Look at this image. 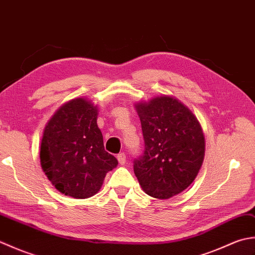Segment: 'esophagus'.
Segmentation results:
<instances>
[{
    "label": "esophagus",
    "instance_id": "esophagus-1",
    "mask_svg": "<svg viewBox=\"0 0 255 255\" xmlns=\"http://www.w3.org/2000/svg\"><path fill=\"white\" fill-rule=\"evenodd\" d=\"M117 160H118V162H119V164L124 165L125 162H126V154H125L124 152L119 153V154L117 155Z\"/></svg>",
    "mask_w": 255,
    "mask_h": 255
}]
</instances>
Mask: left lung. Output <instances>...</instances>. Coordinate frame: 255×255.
Returning a JSON list of instances; mask_svg holds the SVG:
<instances>
[{"instance_id": "1", "label": "left lung", "mask_w": 255, "mask_h": 255, "mask_svg": "<svg viewBox=\"0 0 255 255\" xmlns=\"http://www.w3.org/2000/svg\"><path fill=\"white\" fill-rule=\"evenodd\" d=\"M136 108L144 150L133 161V172L145 193L167 199L186 189L198 174L205 155L202 128L174 97H155Z\"/></svg>"}]
</instances>
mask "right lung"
<instances>
[{
    "instance_id": "add662e5",
    "label": "right lung",
    "mask_w": 255,
    "mask_h": 255,
    "mask_svg": "<svg viewBox=\"0 0 255 255\" xmlns=\"http://www.w3.org/2000/svg\"><path fill=\"white\" fill-rule=\"evenodd\" d=\"M96 119V107L84 99H75L59 108L46 125L41 167L52 185L67 196H93L106 173L118 164L115 156L105 151Z\"/></svg>"
}]
</instances>
